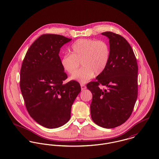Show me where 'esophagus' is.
<instances>
[{
    "instance_id": "esophagus-1",
    "label": "esophagus",
    "mask_w": 159,
    "mask_h": 159,
    "mask_svg": "<svg viewBox=\"0 0 159 159\" xmlns=\"http://www.w3.org/2000/svg\"><path fill=\"white\" fill-rule=\"evenodd\" d=\"M80 86H81V89H82V91H84V90H85L86 88V86L84 84H80Z\"/></svg>"
}]
</instances>
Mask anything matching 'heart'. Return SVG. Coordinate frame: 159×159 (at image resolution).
Masks as SVG:
<instances>
[{
  "label": "heart",
  "mask_w": 159,
  "mask_h": 159,
  "mask_svg": "<svg viewBox=\"0 0 159 159\" xmlns=\"http://www.w3.org/2000/svg\"><path fill=\"white\" fill-rule=\"evenodd\" d=\"M71 52V54H65L61 57V66L65 71L73 74L81 61L84 66L71 78L83 84L90 80L95 73L99 74L103 72L110 61V47L104 40L79 39L72 45Z\"/></svg>",
  "instance_id": "1"
}]
</instances>
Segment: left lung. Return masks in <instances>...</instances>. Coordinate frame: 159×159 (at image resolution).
I'll use <instances>...</instances> for the list:
<instances>
[{
    "mask_svg": "<svg viewBox=\"0 0 159 159\" xmlns=\"http://www.w3.org/2000/svg\"><path fill=\"white\" fill-rule=\"evenodd\" d=\"M110 42L107 67L96 81L88 83L93 94L90 105L93 122L105 128H114L131 116L138 95V65L134 51L123 37L112 32L102 33ZM107 87L101 90L99 85Z\"/></svg>",
    "mask_w": 159,
    "mask_h": 159,
    "instance_id": "left-lung-1",
    "label": "left lung"
}]
</instances>
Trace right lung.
<instances>
[{"label": "right lung", "mask_w": 159, "mask_h": 159, "mask_svg": "<svg viewBox=\"0 0 159 159\" xmlns=\"http://www.w3.org/2000/svg\"><path fill=\"white\" fill-rule=\"evenodd\" d=\"M71 40L42 34L28 49L22 64L20 88L26 108L37 123L47 128L60 127L70 120L71 106L81 91L75 80L64 83L68 75L59 54Z\"/></svg>", "instance_id": "1"}]
</instances>
